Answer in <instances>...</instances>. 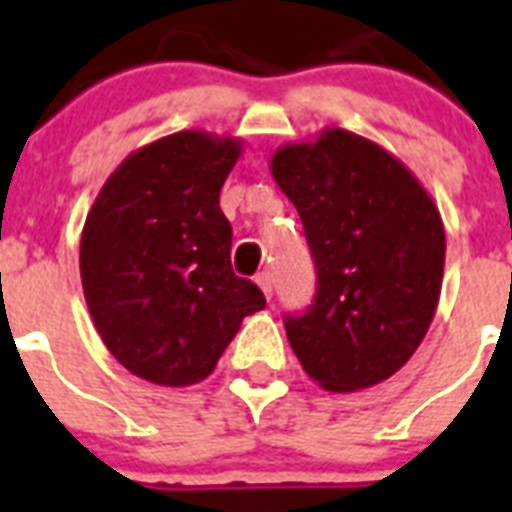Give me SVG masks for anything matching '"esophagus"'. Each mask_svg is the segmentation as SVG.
I'll return each instance as SVG.
<instances>
[{
  "label": "esophagus",
  "instance_id": "esophagus-1",
  "mask_svg": "<svg viewBox=\"0 0 512 512\" xmlns=\"http://www.w3.org/2000/svg\"><path fill=\"white\" fill-rule=\"evenodd\" d=\"M257 286H260V289H263V294L265 297H273V276H270L268 270H263V273H257Z\"/></svg>",
  "mask_w": 512,
  "mask_h": 512
}]
</instances>
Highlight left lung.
<instances>
[{"label": "left lung", "instance_id": "obj_1", "mask_svg": "<svg viewBox=\"0 0 512 512\" xmlns=\"http://www.w3.org/2000/svg\"><path fill=\"white\" fill-rule=\"evenodd\" d=\"M270 173L318 273L313 305L284 321L294 355L328 392L384 381L418 350L442 292L434 199L397 157L344 128L281 147Z\"/></svg>", "mask_w": 512, "mask_h": 512}]
</instances>
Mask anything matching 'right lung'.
<instances>
[{"mask_svg":"<svg viewBox=\"0 0 512 512\" xmlns=\"http://www.w3.org/2000/svg\"><path fill=\"white\" fill-rule=\"evenodd\" d=\"M242 141L178 131L136 149L94 199L81 236V281L102 342L123 368L160 386L213 373L263 292L231 268L220 189Z\"/></svg>","mask_w":512,"mask_h":512,"instance_id":"1","label":"right lung"}]
</instances>
